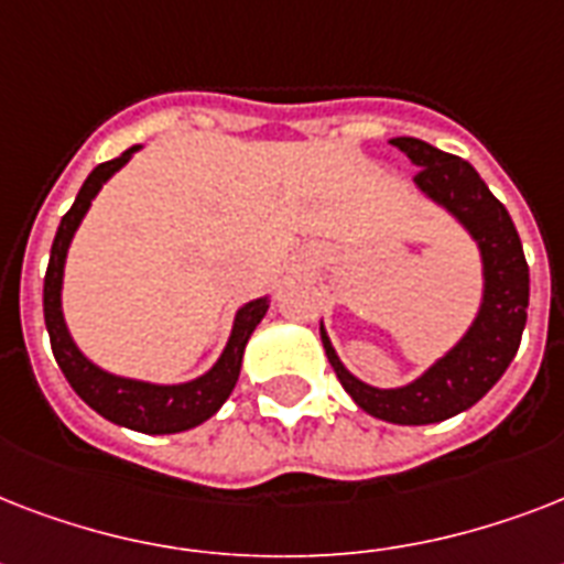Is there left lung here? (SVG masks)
<instances>
[{"label": "left lung", "mask_w": 564, "mask_h": 564, "mask_svg": "<svg viewBox=\"0 0 564 564\" xmlns=\"http://www.w3.org/2000/svg\"><path fill=\"white\" fill-rule=\"evenodd\" d=\"M392 145L419 166L415 187L430 202L445 207L480 248V310L463 339L442 360L398 389H377L345 369L327 339L325 325L322 343L339 383L360 410L392 424H436L474 406L516 360L530 304V269L507 207L491 195L471 163L415 137H394Z\"/></svg>", "instance_id": "left-lung-1"}]
</instances>
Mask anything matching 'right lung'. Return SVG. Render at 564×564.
<instances>
[{"instance_id": "obj_1", "label": "right lung", "mask_w": 564, "mask_h": 564, "mask_svg": "<svg viewBox=\"0 0 564 564\" xmlns=\"http://www.w3.org/2000/svg\"><path fill=\"white\" fill-rule=\"evenodd\" d=\"M134 152H140V145H131L128 152H122L113 161L99 163L87 175L84 187L75 195V204L66 210L61 225H57L52 254H48L46 281H43V316H46L52 354H55L57 366H61L64 377L69 380V386L78 392V398L99 412V415L119 424V427L163 436V433H181V430L198 427L202 421L216 415L221 403L228 401L239 380L246 345L251 334H254V327L263 322L265 310H269V299L248 301V304L237 310L234 330H230L228 345H225L219 360L213 362L210 371H204L202 377L187 380V383L163 386L110 375V371L99 369L96 362H90L78 351V345L73 343V336L66 330L64 310H61L66 251H69L75 230L82 225L84 213L90 210L93 198L105 187V181L113 178L131 161Z\"/></svg>"}]
</instances>
